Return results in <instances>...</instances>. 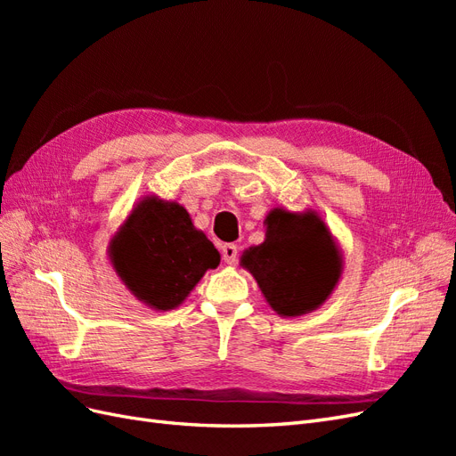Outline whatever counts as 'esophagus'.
I'll return each instance as SVG.
<instances>
[{"label":"esophagus","instance_id":"1","mask_svg":"<svg viewBox=\"0 0 456 456\" xmlns=\"http://www.w3.org/2000/svg\"><path fill=\"white\" fill-rule=\"evenodd\" d=\"M220 253H223V260L226 262V265H236V260H238V247L236 245L226 243V245H223Z\"/></svg>","mask_w":456,"mask_h":456}]
</instances>
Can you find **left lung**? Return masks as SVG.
Masks as SVG:
<instances>
[{
  "mask_svg": "<svg viewBox=\"0 0 456 456\" xmlns=\"http://www.w3.org/2000/svg\"><path fill=\"white\" fill-rule=\"evenodd\" d=\"M266 238L245 249L249 272L268 306L281 317L306 315L333 295L344 270L340 247L314 209L273 207L265 218Z\"/></svg>",
  "mask_w": 456,
  "mask_h": 456,
  "instance_id": "1",
  "label": "left lung"
}]
</instances>
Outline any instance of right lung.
<instances>
[{
  "mask_svg": "<svg viewBox=\"0 0 456 456\" xmlns=\"http://www.w3.org/2000/svg\"><path fill=\"white\" fill-rule=\"evenodd\" d=\"M110 262L129 291L158 312L181 306L220 253L181 203L144 196L110 240Z\"/></svg>",
  "mask_w": 456,
  "mask_h": 456,
  "instance_id": "obj_1",
  "label": "right lung"
}]
</instances>
